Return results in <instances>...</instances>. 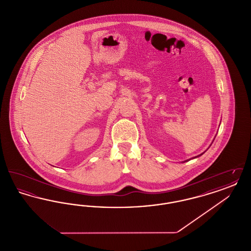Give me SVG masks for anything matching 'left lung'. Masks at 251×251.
<instances>
[{
    "label": "left lung",
    "instance_id": "1",
    "mask_svg": "<svg viewBox=\"0 0 251 251\" xmlns=\"http://www.w3.org/2000/svg\"><path fill=\"white\" fill-rule=\"evenodd\" d=\"M203 153H201V155H202ZM201 155H199V156H201ZM199 156H196V157H194V158H197V157H199ZM185 162H187V161H185Z\"/></svg>",
    "mask_w": 251,
    "mask_h": 251
}]
</instances>
